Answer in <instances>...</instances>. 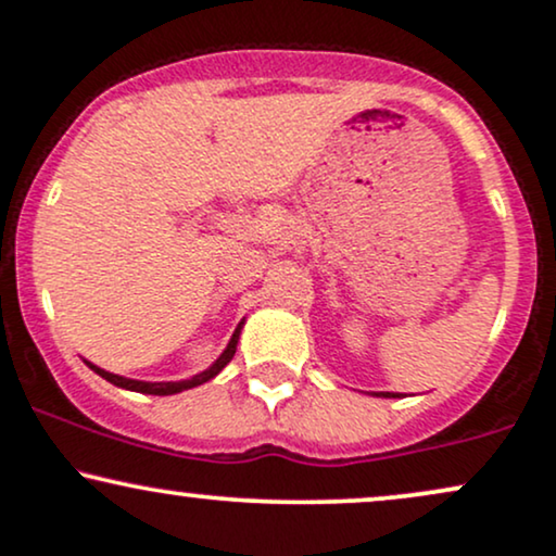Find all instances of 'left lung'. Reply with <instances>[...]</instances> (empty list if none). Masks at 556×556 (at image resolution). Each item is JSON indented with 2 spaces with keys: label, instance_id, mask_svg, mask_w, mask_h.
<instances>
[{
  "label": "left lung",
  "instance_id": "left-lung-1",
  "mask_svg": "<svg viewBox=\"0 0 556 556\" xmlns=\"http://www.w3.org/2000/svg\"><path fill=\"white\" fill-rule=\"evenodd\" d=\"M374 396H383V400H400L402 394H396V392H374Z\"/></svg>",
  "mask_w": 556,
  "mask_h": 556
}]
</instances>
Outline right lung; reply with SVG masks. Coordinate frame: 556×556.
<instances>
[{
  "label": "right lung",
  "mask_w": 556,
  "mask_h": 556,
  "mask_svg": "<svg viewBox=\"0 0 556 556\" xmlns=\"http://www.w3.org/2000/svg\"><path fill=\"white\" fill-rule=\"evenodd\" d=\"M242 327H244V319L239 321V325H237V330H235V334H231L229 345L224 348V353L218 355V358H216L214 363H211V366L205 368V371L195 374V376H190V379H182V381H136V379H126V376H118V374H111V371H105V368L94 366V363H89V361H85V363H87L89 368H92L94 374L102 376V379H105V381H111V383H115V387H121V389H128V392H139V394H154V396L180 394V392H185V389L201 387V383L211 381V379H214V376H218V374L224 371V366H226V363H229L231 358H235V353H237V342H239V334H242Z\"/></svg>",
  "instance_id": "1"
}]
</instances>
